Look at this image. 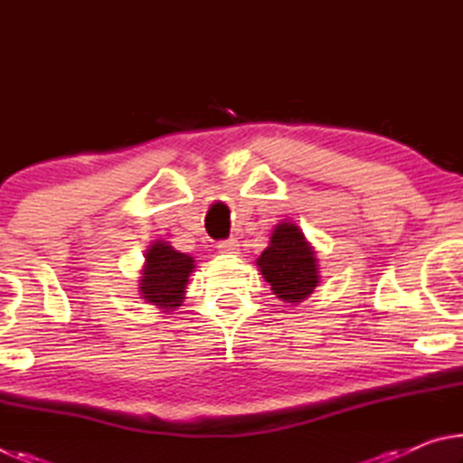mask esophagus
<instances>
[{"label": "esophagus", "instance_id": "34e87169", "mask_svg": "<svg viewBox=\"0 0 463 463\" xmlns=\"http://www.w3.org/2000/svg\"><path fill=\"white\" fill-rule=\"evenodd\" d=\"M218 250L221 253H237L239 250V241L237 239H226L218 242Z\"/></svg>", "mask_w": 463, "mask_h": 463}]
</instances>
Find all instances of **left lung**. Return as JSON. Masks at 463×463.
Listing matches in <instances>:
<instances>
[{"label":"left lung","instance_id":"obj_1","mask_svg":"<svg viewBox=\"0 0 463 463\" xmlns=\"http://www.w3.org/2000/svg\"><path fill=\"white\" fill-rule=\"evenodd\" d=\"M261 276L279 300L298 304L318 286L317 255L304 232L292 222H279L271 232L269 247L260 260Z\"/></svg>","mask_w":463,"mask_h":463}]
</instances>
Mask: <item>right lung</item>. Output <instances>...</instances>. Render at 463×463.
Wrapping results in <instances>:
<instances>
[{
	"label": "right lung",
	"mask_w": 463,
	"mask_h": 463,
	"mask_svg": "<svg viewBox=\"0 0 463 463\" xmlns=\"http://www.w3.org/2000/svg\"><path fill=\"white\" fill-rule=\"evenodd\" d=\"M138 292L148 304L163 310L182 307L187 278L194 271V257L179 253L167 241H155L145 253Z\"/></svg>",
	"instance_id": "obj_1"
}]
</instances>
